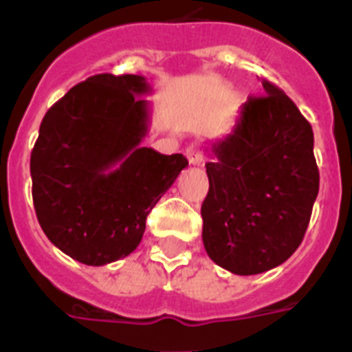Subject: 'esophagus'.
<instances>
[{
  "mask_svg": "<svg viewBox=\"0 0 352 352\" xmlns=\"http://www.w3.org/2000/svg\"><path fill=\"white\" fill-rule=\"evenodd\" d=\"M186 157H188V162L192 166H201L204 162V155L203 151L197 148V146H190V148H186Z\"/></svg>",
  "mask_w": 352,
  "mask_h": 352,
  "instance_id": "esophagus-1",
  "label": "esophagus"
}]
</instances>
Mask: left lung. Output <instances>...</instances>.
Listing matches in <instances>:
<instances>
[{"label":"left lung","mask_w":352,"mask_h":352,"mask_svg":"<svg viewBox=\"0 0 352 352\" xmlns=\"http://www.w3.org/2000/svg\"><path fill=\"white\" fill-rule=\"evenodd\" d=\"M261 84L263 96H250L234 129L212 144L201 206L206 254L239 276L294 254L320 190L311 124L279 87Z\"/></svg>","instance_id":"8db88e82"}]
</instances>
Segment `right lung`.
Returning a JSON list of instances; mask_svg holds the SVG:
<instances>
[{"instance_id":"add662e5","label":"right lung","mask_w":352,"mask_h":352,"mask_svg":"<svg viewBox=\"0 0 352 352\" xmlns=\"http://www.w3.org/2000/svg\"><path fill=\"white\" fill-rule=\"evenodd\" d=\"M151 87L138 74H96L45 113L30 153L32 201L52 245L102 267L129 256L146 217L188 160L140 146Z\"/></svg>"}]
</instances>
